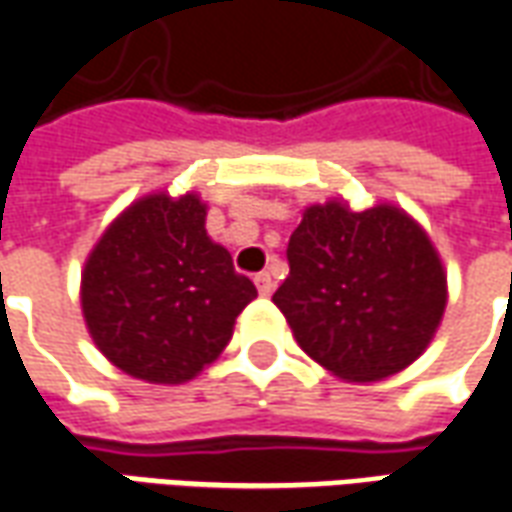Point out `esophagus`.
<instances>
[{"label": "esophagus", "mask_w": 512, "mask_h": 512, "mask_svg": "<svg viewBox=\"0 0 512 512\" xmlns=\"http://www.w3.org/2000/svg\"><path fill=\"white\" fill-rule=\"evenodd\" d=\"M255 285L257 290H260V296H271V293H274V277H271L268 271L255 274Z\"/></svg>", "instance_id": "obj_1"}]
</instances>
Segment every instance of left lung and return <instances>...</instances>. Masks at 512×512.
I'll return each instance as SVG.
<instances>
[{
  "label": "left lung",
  "mask_w": 512,
  "mask_h": 512,
  "mask_svg": "<svg viewBox=\"0 0 512 512\" xmlns=\"http://www.w3.org/2000/svg\"><path fill=\"white\" fill-rule=\"evenodd\" d=\"M274 293L307 354L334 376L378 381L411 365L439 326L447 277L417 222L392 205H312Z\"/></svg>",
  "instance_id": "left-lung-1"
}]
</instances>
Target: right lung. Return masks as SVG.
I'll list each match as a JSON object with an SVG mask.
<instances>
[{
	"label": "right lung",
	"mask_w": 512,
	"mask_h": 512,
	"mask_svg": "<svg viewBox=\"0 0 512 512\" xmlns=\"http://www.w3.org/2000/svg\"><path fill=\"white\" fill-rule=\"evenodd\" d=\"M255 296L252 279L205 233V205L194 194H153L131 205L82 274L95 345L150 384L197 376L230 343L235 318Z\"/></svg>",
	"instance_id": "obj_1"
}]
</instances>
